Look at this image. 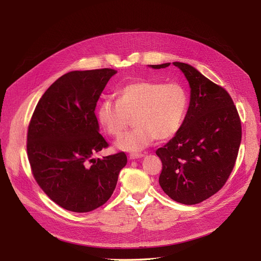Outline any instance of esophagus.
I'll use <instances>...</instances> for the list:
<instances>
[{
  "label": "esophagus",
  "instance_id": "esophagus-1",
  "mask_svg": "<svg viewBox=\"0 0 261 261\" xmlns=\"http://www.w3.org/2000/svg\"><path fill=\"white\" fill-rule=\"evenodd\" d=\"M129 159H138V158H143L144 156V154L143 153H138V152H132V153H129Z\"/></svg>",
  "mask_w": 261,
  "mask_h": 261
}]
</instances>
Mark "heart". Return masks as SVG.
Here are the masks:
<instances>
[{"label":"heart","instance_id":"1","mask_svg":"<svg viewBox=\"0 0 261 261\" xmlns=\"http://www.w3.org/2000/svg\"><path fill=\"white\" fill-rule=\"evenodd\" d=\"M189 94L179 83L133 82L117 93V100L105 99L98 109L101 125L110 136L120 137L133 118L136 127L116 141L122 150L136 151L158 138L170 139L183 125Z\"/></svg>","mask_w":261,"mask_h":261}]
</instances>
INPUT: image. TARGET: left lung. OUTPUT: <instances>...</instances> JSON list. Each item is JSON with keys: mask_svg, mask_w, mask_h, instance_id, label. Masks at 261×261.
<instances>
[{"mask_svg": "<svg viewBox=\"0 0 261 261\" xmlns=\"http://www.w3.org/2000/svg\"><path fill=\"white\" fill-rule=\"evenodd\" d=\"M173 64L187 78L191 102L176 135L155 151L162 162L159 184L173 200L196 204L218 193L230 177L239 154L242 124L223 87L185 63Z\"/></svg>", "mask_w": 261, "mask_h": 261, "instance_id": "obj_1", "label": "left lung"}]
</instances>
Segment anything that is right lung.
<instances>
[{
	"label": "right lung",
	"instance_id": "add662e5",
	"mask_svg": "<svg viewBox=\"0 0 261 261\" xmlns=\"http://www.w3.org/2000/svg\"><path fill=\"white\" fill-rule=\"evenodd\" d=\"M112 68L74 70L44 92L30 118L27 155L42 191L60 207L90 212L112 196L118 173L127 163L121 151L93 159L109 147L94 110Z\"/></svg>",
	"mask_w": 261,
	"mask_h": 261
}]
</instances>
